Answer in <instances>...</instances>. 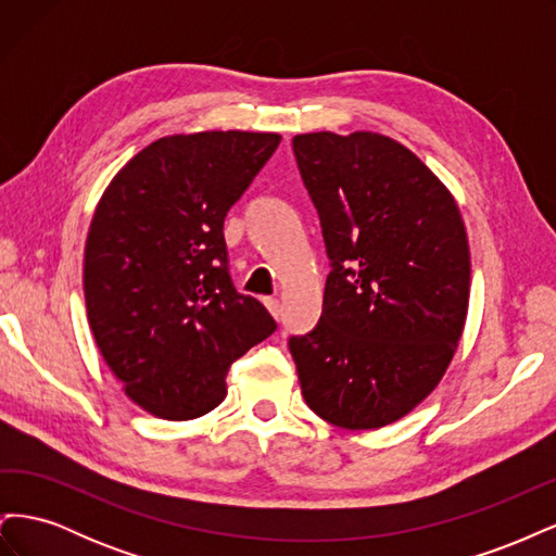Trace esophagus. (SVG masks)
Returning <instances> with one entry per match:
<instances>
[{
    "instance_id": "obj_1",
    "label": "esophagus",
    "mask_w": 556,
    "mask_h": 556,
    "mask_svg": "<svg viewBox=\"0 0 556 556\" xmlns=\"http://www.w3.org/2000/svg\"><path fill=\"white\" fill-rule=\"evenodd\" d=\"M264 304H266L268 313H271V315L278 319V315H280V301H278V299H274V296H266V299H264Z\"/></svg>"
}]
</instances>
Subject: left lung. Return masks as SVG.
<instances>
[{"label": "left lung", "instance_id": "8db88e82", "mask_svg": "<svg viewBox=\"0 0 556 556\" xmlns=\"http://www.w3.org/2000/svg\"><path fill=\"white\" fill-rule=\"evenodd\" d=\"M292 148L331 262L317 327L290 339L301 394L333 427L380 429L433 392L462 339V213L429 166L382 134H299Z\"/></svg>", "mask_w": 556, "mask_h": 556}]
</instances>
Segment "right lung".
Here are the masks:
<instances>
[{
    "instance_id": "right-lung-1",
    "label": "right lung",
    "mask_w": 556,
    "mask_h": 556,
    "mask_svg": "<svg viewBox=\"0 0 556 556\" xmlns=\"http://www.w3.org/2000/svg\"><path fill=\"white\" fill-rule=\"evenodd\" d=\"M280 134L157 139L102 194L86 241L88 323L125 394L162 419H194L227 396L231 362L276 319L229 276L225 217Z\"/></svg>"
}]
</instances>
